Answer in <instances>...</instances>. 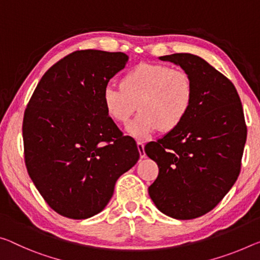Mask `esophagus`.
I'll return each mask as SVG.
<instances>
[{"mask_svg":"<svg viewBox=\"0 0 260 260\" xmlns=\"http://www.w3.org/2000/svg\"><path fill=\"white\" fill-rule=\"evenodd\" d=\"M138 149L140 151V157L145 158L146 152H145V142L143 141H138Z\"/></svg>","mask_w":260,"mask_h":260,"instance_id":"1","label":"esophagus"}]
</instances>
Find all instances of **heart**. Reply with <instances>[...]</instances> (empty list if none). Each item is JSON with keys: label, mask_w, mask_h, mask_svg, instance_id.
I'll return each instance as SVG.
<instances>
[{"label": "heart", "mask_w": 260, "mask_h": 260, "mask_svg": "<svg viewBox=\"0 0 260 260\" xmlns=\"http://www.w3.org/2000/svg\"><path fill=\"white\" fill-rule=\"evenodd\" d=\"M102 100L106 114L118 123H126L139 108L141 112L127 131L145 139L159 128L175 129L186 119L194 101V85L184 69L142 62L123 74L120 85H106Z\"/></svg>", "instance_id": "b5f03b06"}]
</instances>
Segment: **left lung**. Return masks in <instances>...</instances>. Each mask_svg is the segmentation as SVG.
<instances>
[{
    "label": "left lung",
    "instance_id": "1",
    "mask_svg": "<svg viewBox=\"0 0 260 260\" xmlns=\"http://www.w3.org/2000/svg\"><path fill=\"white\" fill-rule=\"evenodd\" d=\"M159 59L191 75L194 101L177 128L146 145L158 166L148 192L166 215L191 220L211 212L237 180L248 129L241 98L223 74L188 53Z\"/></svg>",
    "mask_w": 260,
    "mask_h": 260
}]
</instances>
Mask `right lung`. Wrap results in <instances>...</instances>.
Listing matches in <instances>:
<instances>
[{
  "label": "right lung",
  "mask_w": 260,
  "mask_h": 260,
  "mask_svg": "<svg viewBox=\"0 0 260 260\" xmlns=\"http://www.w3.org/2000/svg\"><path fill=\"white\" fill-rule=\"evenodd\" d=\"M125 53L84 49L44 74L24 112L28 176L53 211L69 219L96 215L119 177L140 157L103 106L109 81L125 67Z\"/></svg>",
  "instance_id": "add662e5"
}]
</instances>
